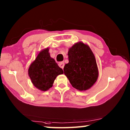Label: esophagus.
Here are the masks:
<instances>
[{
  "label": "esophagus",
  "instance_id": "1",
  "mask_svg": "<svg viewBox=\"0 0 130 130\" xmlns=\"http://www.w3.org/2000/svg\"><path fill=\"white\" fill-rule=\"evenodd\" d=\"M58 65H59V67L61 68L62 69H63V67H64L65 63H64V62H59L58 63Z\"/></svg>",
  "mask_w": 130,
  "mask_h": 130
}]
</instances>
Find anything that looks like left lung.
Returning <instances> with one entry per match:
<instances>
[{
	"label": "left lung",
	"mask_w": 130,
	"mask_h": 130,
	"mask_svg": "<svg viewBox=\"0 0 130 130\" xmlns=\"http://www.w3.org/2000/svg\"><path fill=\"white\" fill-rule=\"evenodd\" d=\"M69 62L63 71L74 88L86 91L95 83L99 72L94 54L87 44L79 42L69 48Z\"/></svg>",
	"instance_id": "8db88e82"
}]
</instances>
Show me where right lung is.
Listing matches in <instances>:
<instances>
[{"label":"right lung","instance_id":"1","mask_svg":"<svg viewBox=\"0 0 130 130\" xmlns=\"http://www.w3.org/2000/svg\"><path fill=\"white\" fill-rule=\"evenodd\" d=\"M63 73V70L50 57L48 47L38 53L28 69V75L32 84L43 91L52 87L56 77Z\"/></svg>","mask_w":130,"mask_h":130}]
</instances>
